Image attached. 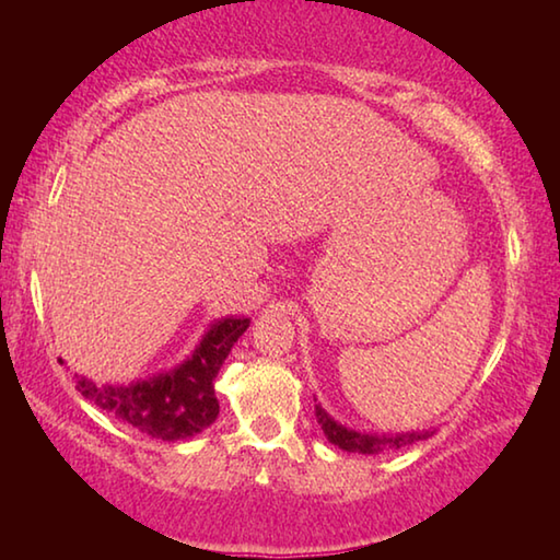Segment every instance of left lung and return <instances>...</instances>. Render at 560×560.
<instances>
[{
	"label": "left lung",
	"mask_w": 560,
	"mask_h": 560,
	"mask_svg": "<svg viewBox=\"0 0 560 560\" xmlns=\"http://www.w3.org/2000/svg\"><path fill=\"white\" fill-rule=\"evenodd\" d=\"M316 420L320 424V430L326 432V438L338 444L340 450L346 452H358V454H381L385 450H400L407 447V444L428 440L432 432H410V434H363L355 430H346L340 428L338 422L330 420V417L320 410L316 405Z\"/></svg>",
	"instance_id": "8db88e82"
}]
</instances>
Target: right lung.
I'll return each mask as SVG.
<instances>
[{"instance_id":"add662e5","label":"right lung","mask_w":560,"mask_h":560,"mask_svg":"<svg viewBox=\"0 0 560 560\" xmlns=\"http://www.w3.org/2000/svg\"><path fill=\"white\" fill-rule=\"evenodd\" d=\"M246 326H249V318L220 320L185 365L155 381L128 387H96L81 377L75 387L101 410L150 438L167 442L192 438L210 428L220 415L214 377Z\"/></svg>"}]
</instances>
